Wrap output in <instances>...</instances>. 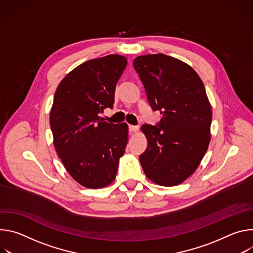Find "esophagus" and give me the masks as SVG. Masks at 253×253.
<instances>
[{"label": "esophagus", "instance_id": "1", "mask_svg": "<svg viewBox=\"0 0 253 253\" xmlns=\"http://www.w3.org/2000/svg\"><path fill=\"white\" fill-rule=\"evenodd\" d=\"M139 130L138 126H134V125H129V131L130 132H137Z\"/></svg>", "mask_w": 253, "mask_h": 253}]
</instances>
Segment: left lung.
<instances>
[{
  "label": "left lung",
  "mask_w": 253,
  "mask_h": 253,
  "mask_svg": "<svg viewBox=\"0 0 253 253\" xmlns=\"http://www.w3.org/2000/svg\"><path fill=\"white\" fill-rule=\"evenodd\" d=\"M148 102L161 120L144 124L147 148L140 155L143 171L152 182L175 186L193 174L210 142L211 105L196 72L176 58L153 54L133 61Z\"/></svg>",
  "instance_id": "8db88e82"
}]
</instances>
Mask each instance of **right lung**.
I'll list each match as a JSON object with an SVG mask.
<instances>
[{
  "mask_svg": "<svg viewBox=\"0 0 253 253\" xmlns=\"http://www.w3.org/2000/svg\"><path fill=\"white\" fill-rule=\"evenodd\" d=\"M127 66L121 55L89 60L60 82L50 112L54 146L66 170L84 187L111 184L128 142L126 123L99 116L112 108L118 80Z\"/></svg>",
  "mask_w": 253,
  "mask_h": 253,
  "instance_id": "right-lung-1",
  "label": "right lung"
}]
</instances>
